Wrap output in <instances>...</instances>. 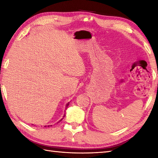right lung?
<instances>
[{
    "mask_svg": "<svg viewBox=\"0 0 158 158\" xmlns=\"http://www.w3.org/2000/svg\"><path fill=\"white\" fill-rule=\"evenodd\" d=\"M68 105H69V103L68 104V105H67V106H68ZM64 116H63V117H64ZM60 121H62V119H61V120H60ZM51 126H52V125H51Z\"/></svg>",
    "mask_w": 158,
    "mask_h": 158,
    "instance_id": "right-lung-1",
    "label": "right lung"
}]
</instances>
